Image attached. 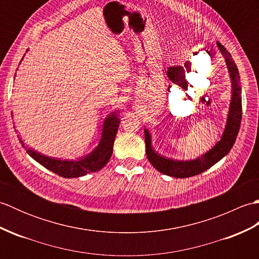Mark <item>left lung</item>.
<instances>
[{"label":"left lung","mask_w":259,"mask_h":259,"mask_svg":"<svg viewBox=\"0 0 259 259\" xmlns=\"http://www.w3.org/2000/svg\"><path fill=\"white\" fill-rule=\"evenodd\" d=\"M217 46L219 48V50L223 53L225 59H226L230 72V78H232L233 81V98L232 103H230V110L228 114L226 129L224 131V135L221 141H218V144L214 146L210 151H208L200 158L196 159V160L190 161L170 160V159L157 155L151 148L150 135L147 130H145L146 153L148 160L150 161V163L158 170V171L162 172L163 175L171 176V177L176 178H188L192 177V176L199 175L203 171H206L207 169L212 167L214 163L218 162L222 158L226 156L235 144L236 137H237L238 131L240 129L241 115H243L239 72L237 65L233 61V58L230 56V53L226 50V48L221 45L219 42H217Z\"/></svg>","instance_id":"obj_1"}]
</instances>
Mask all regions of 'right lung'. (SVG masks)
Returning <instances> with one entry per match:
<instances>
[{"mask_svg":"<svg viewBox=\"0 0 259 259\" xmlns=\"http://www.w3.org/2000/svg\"><path fill=\"white\" fill-rule=\"evenodd\" d=\"M119 123L120 121L117 114H110L106 121H104L100 145L89 156L81 158L79 160H59V159L43 156L41 153L35 152L34 150L27 149L21 139L20 142L22 144V147L26 149V152L34 160L41 163L43 167L51 170L54 174L64 178L81 177V176H84L89 172L98 171V170L102 169L108 163L113 151V142L119 128Z\"/></svg>","mask_w":259,"mask_h":259,"instance_id":"obj_1","label":"right lung"}]
</instances>
